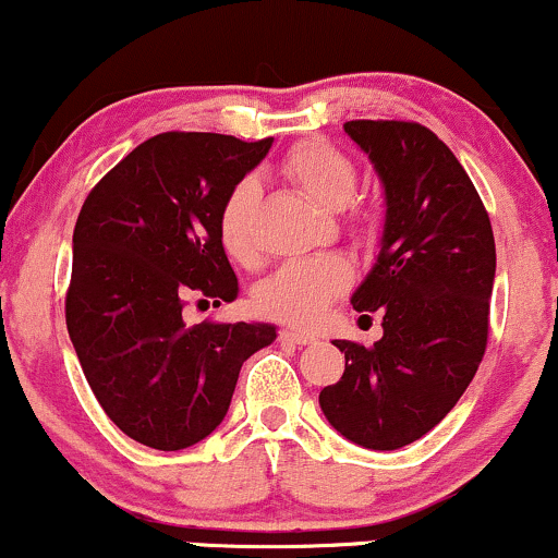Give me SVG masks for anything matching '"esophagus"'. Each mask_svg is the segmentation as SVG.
I'll use <instances>...</instances> for the list:
<instances>
[{
  "mask_svg": "<svg viewBox=\"0 0 558 558\" xmlns=\"http://www.w3.org/2000/svg\"><path fill=\"white\" fill-rule=\"evenodd\" d=\"M280 341H286V343H296V345H310V343H315L317 338H315V336H310V332L283 330V332H280Z\"/></svg>",
  "mask_w": 558,
  "mask_h": 558,
  "instance_id": "esophagus-1",
  "label": "esophagus"
}]
</instances>
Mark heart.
Listing matches in <instances>:
<instances>
[{
    "instance_id": "1",
    "label": "heart",
    "mask_w": 558,
    "mask_h": 558,
    "mask_svg": "<svg viewBox=\"0 0 558 558\" xmlns=\"http://www.w3.org/2000/svg\"><path fill=\"white\" fill-rule=\"evenodd\" d=\"M283 175L301 194L323 209H343L356 189V170L351 159L332 149L325 141H304L293 146L280 165ZM259 189L252 178H243L228 191L217 217V233L230 259L248 265L257 254L254 243V207ZM351 283V267L336 254L291 262L259 283L254 301L262 315L296 325L315 328L328 315V306Z\"/></svg>"
}]
</instances>
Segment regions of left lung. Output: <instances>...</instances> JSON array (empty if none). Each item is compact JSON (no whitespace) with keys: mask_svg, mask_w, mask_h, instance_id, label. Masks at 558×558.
Returning a JSON list of instances; mask_svg holds the SVG:
<instances>
[{"mask_svg":"<svg viewBox=\"0 0 558 558\" xmlns=\"http://www.w3.org/2000/svg\"><path fill=\"white\" fill-rule=\"evenodd\" d=\"M386 196L375 265L351 296L383 317L373 345L332 341L345 356L319 409L351 444L396 451L457 407L488 343L496 241L488 213L453 151L420 123L351 120Z\"/></svg>","mask_w":558,"mask_h":558,"instance_id":"8db88e82","label":"left lung"}]
</instances>
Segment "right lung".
Instances as JSON below:
<instances>
[{"instance_id": "obj_1", "label": "right lung", "mask_w": 558, "mask_h": 558, "mask_svg": "<svg viewBox=\"0 0 558 558\" xmlns=\"http://www.w3.org/2000/svg\"><path fill=\"white\" fill-rule=\"evenodd\" d=\"M222 133H159L94 185L73 233L68 332L96 401L128 438L181 451L226 420L270 323L185 325L189 299L233 301L217 233L228 191L270 151Z\"/></svg>"}]
</instances>
